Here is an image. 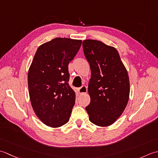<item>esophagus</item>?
I'll return each mask as SVG.
<instances>
[{"label": "esophagus", "mask_w": 158, "mask_h": 158, "mask_svg": "<svg viewBox=\"0 0 158 158\" xmlns=\"http://www.w3.org/2000/svg\"><path fill=\"white\" fill-rule=\"evenodd\" d=\"M87 91V87L85 85H82L81 87L78 88V92L80 94H82V93H85Z\"/></svg>", "instance_id": "obj_1"}]
</instances>
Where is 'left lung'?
<instances>
[{
  "label": "left lung",
  "instance_id": "8db88e82",
  "mask_svg": "<svg viewBox=\"0 0 158 158\" xmlns=\"http://www.w3.org/2000/svg\"><path fill=\"white\" fill-rule=\"evenodd\" d=\"M82 47L91 71L88 86L91 102L85 109L93 124L108 126L117 121L127 104V72L114 47L93 40L83 41Z\"/></svg>",
  "mask_w": 158,
  "mask_h": 158
}]
</instances>
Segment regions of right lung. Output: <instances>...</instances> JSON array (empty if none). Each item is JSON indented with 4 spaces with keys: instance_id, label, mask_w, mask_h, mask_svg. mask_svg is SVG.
Instances as JSON below:
<instances>
[{
    "instance_id": "1",
    "label": "right lung",
    "mask_w": 158,
    "mask_h": 158,
    "mask_svg": "<svg viewBox=\"0 0 158 158\" xmlns=\"http://www.w3.org/2000/svg\"><path fill=\"white\" fill-rule=\"evenodd\" d=\"M81 44V40L57 37L35 54L28 73L29 96L35 114L48 126L59 127L69 121L76 94L68 83V65Z\"/></svg>"
}]
</instances>
